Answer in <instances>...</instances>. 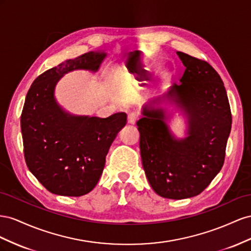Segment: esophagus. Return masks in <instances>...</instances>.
Returning a JSON list of instances; mask_svg holds the SVG:
<instances>
[{
  "label": "esophagus",
  "mask_w": 251,
  "mask_h": 251,
  "mask_svg": "<svg viewBox=\"0 0 251 251\" xmlns=\"http://www.w3.org/2000/svg\"><path fill=\"white\" fill-rule=\"evenodd\" d=\"M127 120H128V123H129V124H135V122L139 120V113L130 112L129 114H128Z\"/></svg>",
  "instance_id": "1"
}]
</instances>
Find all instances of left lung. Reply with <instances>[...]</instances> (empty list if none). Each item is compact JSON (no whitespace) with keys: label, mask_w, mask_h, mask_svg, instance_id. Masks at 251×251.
Masks as SVG:
<instances>
[{"label":"left lung","mask_w":251,"mask_h":251,"mask_svg":"<svg viewBox=\"0 0 251 251\" xmlns=\"http://www.w3.org/2000/svg\"><path fill=\"white\" fill-rule=\"evenodd\" d=\"M186 67L169 96L189 116L188 137L176 140L160 109L144 108L138 121L143 167L157 195L173 200L200 195L223 167L231 110L221 76L208 62L176 52Z\"/></svg>","instance_id":"1"}]
</instances>
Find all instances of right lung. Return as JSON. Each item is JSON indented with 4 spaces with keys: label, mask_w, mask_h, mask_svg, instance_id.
Returning a JSON list of instances; mask_svg holds the SVG:
<instances>
[{
    "label": "right lung",
    "mask_w": 251,
    "mask_h": 251,
    "mask_svg": "<svg viewBox=\"0 0 251 251\" xmlns=\"http://www.w3.org/2000/svg\"><path fill=\"white\" fill-rule=\"evenodd\" d=\"M104 52L90 51L46 70L33 81L21 114L24 156L30 173L54 195L81 197L95 188L106 155L127 114L71 117L56 105L59 78L75 69L98 70Z\"/></svg>",
    "instance_id": "obj_1"
}]
</instances>
